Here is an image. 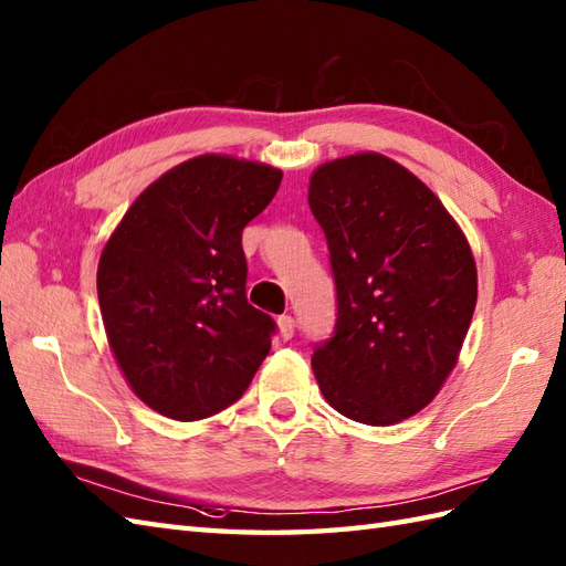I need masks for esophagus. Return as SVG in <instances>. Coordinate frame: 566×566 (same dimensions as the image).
Returning <instances> with one entry per match:
<instances>
[{"instance_id":"esophagus-1","label":"esophagus","mask_w":566,"mask_h":566,"mask_svg":"<svg viewBox=\"0 0 566 566\" xmlns=\"http://www.w3.org/2000/svg\"><path fill=\"white\" fill-rule=\"evenodd\" d=\"M277 327H280V335H282L284 339H292V337H294L296 323H294L292 315H280V318H277Z\"/></svg>"}]
</instances>
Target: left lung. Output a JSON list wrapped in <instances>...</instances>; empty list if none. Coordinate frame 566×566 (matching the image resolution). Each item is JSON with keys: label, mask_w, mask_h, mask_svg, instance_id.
Masks as SVG:
<instances>
[{"label": "left lung", "mask_w": 566, "mask_h": 566, "mask_svg": "<svg viewBox=\"0 0 566 566\" xmlns=\"http://www.w3.org/2000/svg\"><path fill=\"white\" fill-rule=\"evenodd\" d=\"M308 205L337 286L315 380L354 422L398 424L437 398L461 354L478 304L470 243L422 180L376 151L321 164Z\"/></svg>", "instance_id": "1"}]
</instances>
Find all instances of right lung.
I'll return each instance as SVG.
<instances>
[{
    "mask_svg": "<svg viewBox=\"0 0 566 566\" xmlns=\"http://www.w3.org/2000/svg\"><path fill=\"white\" fill-rule=\"evenodd\" d=\"M282 170L202 154L144 190L98 260L108 345L135 396L178 422L227 410L272 347L274 321L248 304L243 227Z\"/></svg>",
    "mask_w": 566,
    "mask_h": 566,
    "instance_id": "add662e5",
    "label": "right lung"
}]
</instances>
